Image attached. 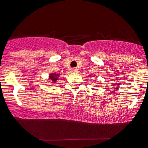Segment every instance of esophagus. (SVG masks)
<instances>
[{
  "label": "esophagus",
  "mask_w": 148,
  "mask_h": 148,
  "mask_svg": "<svg viewBox=\"0 0 148 148\" xmlns=\"http://www.w3.org/2000/svg\"><path fill=\"white\" fill-rule=\"evenodd\" d=\"M72 72H79V69H78V68H72Z\"/></svg>",
  "instance_id": "esophagus-1"
}]
</instances>
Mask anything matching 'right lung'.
Instances as JSON below:
<instances>
[{"mask_svg":"<svg viewBox=\"0 0 148 148\" xmlns=\"http://www.w3.org/2000/svg\"><path fill=\"white\" fill-rule=\"evenodd\" d=\"M60 74H57V73H51L49 75V79L50 80V82L51 81L52 83H56L58 81V79L60 77Z\"/></svg>","mask_w":148,"mask_h":148,"instance_id":"add662e5","label":"right lung"}]
</instances>
